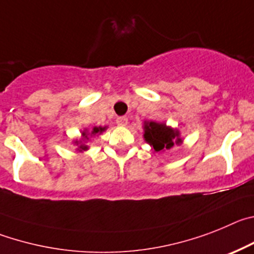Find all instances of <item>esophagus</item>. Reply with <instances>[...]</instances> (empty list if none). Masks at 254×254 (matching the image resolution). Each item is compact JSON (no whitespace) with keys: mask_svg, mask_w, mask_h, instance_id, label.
Wrapping results in <instances>:
<instances>
[{"mask_svg":"<svg viewBox=\"0 0 254 254\" xmlns=\"http://www.w3.org/2000/svg\"><path fill=\"white\" fill-rule=\"evenodd\" d=\"M116 124H118L119 127H127V116H119V118L116 119Z\"/></svg>","mask_w":254,"mask_h":254,"instance_id":"obj_1","label":"esophagus"}]
</instances>
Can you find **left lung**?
Instances as JSON below:
<instances>
[{"label": "left lung", "instance_id": "obj_1", "mask_svg": "<svg viewBox=\"0 0 254 254\" xmlns=\"http://www.w3.org/2000/svg\"><path fill=\"white\" fill-rule=\"evenodd\" d=\"M143 138L154 152H166L175 145H181L184 139L180 130L168 127L164 123L144 122Z\"/></svg>", "mask_w": 254, "mask_h": 254}]
</instances>
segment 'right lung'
<instances>
[{
    "label": "right lung",
    "mask_w": 254,
    "mask_h": 254,
    "mask_svg": "<svg viewBox=\"0 0 254 254\" xmlns=\"http://www.w3.org/2000/svg\"><path fill=\"white\" fill-rule=\"evenodd\" d=\"M107 129V127H93L91 129L88 127H84L83 130H81V138L79 139H74L72 141L74 145H76V149L78 153H83L86 150L90 149L88 147V141H90L91 138H96V136L101 135L102 132Z\"/></svg>",
    "instance_id": "add662e5"
}]
</instances>
